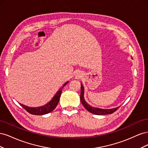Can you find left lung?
<instances>
[{"label": "left lung", "mask_w": 148, "mask_h": 148, "mask_svg": "<svg viewBox=\"0 0 148 148\" xmlns=\"http://www.w3.org/2000/svg\"><path fill=\"white\" fill-rule=\"evenodd\" d=\"M80 100L82 103L83 106L89 112H91L93 114L95 115H106V114H111L114 113V112L117 110L120 107H116L114 109H103L99 108H96V107H92L90 105H89L88 103L85 101L84 99V88L83 84L81 83V95H80Z\"/></svg>", "instance_id": "1"}]
</instances>
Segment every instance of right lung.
I'll use <instances>...</instances> for the list:
<instances>
[{"label": "right lung", "mask_w": 148, "mask_h": 148, "mask_svg": "<svg viewBox=\"0 0 148 148\" xmlns=\"http://www.w3.org/2000/svg\"><path fill=\"white\" fill-rule=\"evenodd\" d=\"M69 83V82H66L57 92L53 97L52 99L49 101L46 104H45L43 106L38 107H29L28 106H26L25 105H23L21 104H20L21 106L25 109L26 111L29 112L31 114L33 115H44L47 114L49 112H51L53 109H54L58 103L59 102L60 97L61 95V93L62 91V89L65 86V85Z\"/></svg>", "instance_id": "obj_1"}]
</instances>
